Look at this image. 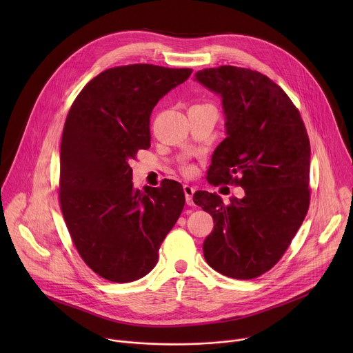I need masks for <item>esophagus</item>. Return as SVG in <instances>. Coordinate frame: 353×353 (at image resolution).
I'll return each instance as SVG.
<instances>
[{
	"label": "esophagus",
	"mask_w": 353,
	"mask_h": 353,
	"mask_svg": "<svg viewBox=\"0 0 353 353\" xmlns=\"http://www.w3.org/2000/svg\"><path fill=\"white\" fill-rule=\"evenodd\" d=\"M183 190H184V195H185V203H187V205H192V204H194L192 195H194V192H195V188H194L192 185L185 184V185L183 187Z\"/></svg>",
	"instance_id": "1"
}]
</instances>
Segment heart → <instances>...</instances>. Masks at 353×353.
Masks as SVG:
<instances>
[{
    "label": "heart",
    "instance_id": "b5f03b06",
    "mask_svg": "<svg viewBox=\"0 0 353 353\" xmlns=\"http://www.w3.org/2000/svg\"><path fill=\"white\" fill-rule=\"evenodd\" d=\"M192 172H194V168H192V166H185V168H184V173H185L187 176L192 174Z\"/></svg>",
    "mask_w": 353,
    "mask_h": 353
}]
</instances>
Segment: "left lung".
<instances>
[{
  "instance_id": "8db88e82",
  "label": "left lung",
  "mask_w": 353,
  "mask_h": 353,
  "mask_svg": "<svg viewBox=\"0 0 353 353\" xmlns=\"http://www.w3.org/2000/svg\"><path fill=\"white\" fill-rule=\"evenodd\" d=\"M195 79L222 96L226 116L228 137L207 180L244 190L229 204L216 192H194V203L214 219L204 257L225 276L253 279L282 259L307 214L309 135L285 90L259 71L221 65L198 71Z\"/></svg>"
}]
</instances>
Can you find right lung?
<instances>
[{"label":"right lung","instance_id":"obj_1","mask_svg":"<svg viewBox=\"0 0 353 353\" xmlns=\"http://www.w3.org/2000/svg\"><path fill=\"white\" fill-rule=\"evenodd\" d=\"M191 72L154 64L109 68L83 86L67 114L60 207L78 254L108 281L131 282L152 270L183 211L179 181L135 191L130 162L150 146L149 119L159 99Z\"/></svg>","mask_w":353,"mask_h":353}]
</instances>
